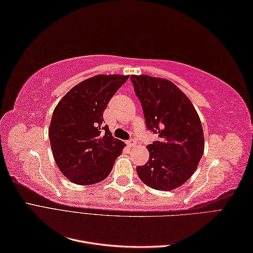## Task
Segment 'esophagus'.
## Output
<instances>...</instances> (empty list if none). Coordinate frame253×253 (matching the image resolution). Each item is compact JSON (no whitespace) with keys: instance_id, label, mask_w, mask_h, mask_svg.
Returning <instances> with one entry per match:
<instances>
[{"instance_id":"1","label":"esophagus","mask_w":253,"mask_h":253,"mask_svg":"<svg viewBox=\"0 0 253 253\" xmlns=\"http://www.w3.org/2000/svg\"><path fill=\"white\" fill-rule=\"evenodd\" d=\"M126 142H127V144L129 145V147H133V145H135V143H136L135 139H129V140H127Z\"/></svg>"}]
</instances>
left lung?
<instances>
[{
    "label": "left lung",
    "instance_id": "obj_1",
    "mask_svg": "<svg viewBox=\"0 0 253 253\" xmlns=\"http://www.w3.org/2000/svg\"><path fill=\"white\" fill-rule=\"evenodd\" d=\"M131 81L147 127L159 137L147 145L149 160L136 168L137 174L150 188H178L193 175L203 156L205 140L200 116L173 82L147 75H133Z\"/></svg>",
    "mask_w": 253,
    "mask_h": 253
}]
</instances>
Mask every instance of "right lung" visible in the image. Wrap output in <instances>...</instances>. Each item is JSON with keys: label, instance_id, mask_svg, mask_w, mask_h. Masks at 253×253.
Wrapping results in <instances>:
<instances>
[{"label": "right lung", "instance_id": "obj_1", "mask_svg": "<svg viewBox=\"0 0 253 253\" xmlns=\"http://www.w3.org/2000/svg\"><path fill=\"white\" fill-rule=\"evenodd\" d=\"M127 78L94 76L68 90L53 110L48 129L52 155L72 182L94 185L105 179L126 147L103 126V112Z\"/></svg>", "mask_w": 253, "mask_h": 253}]
</instances>
